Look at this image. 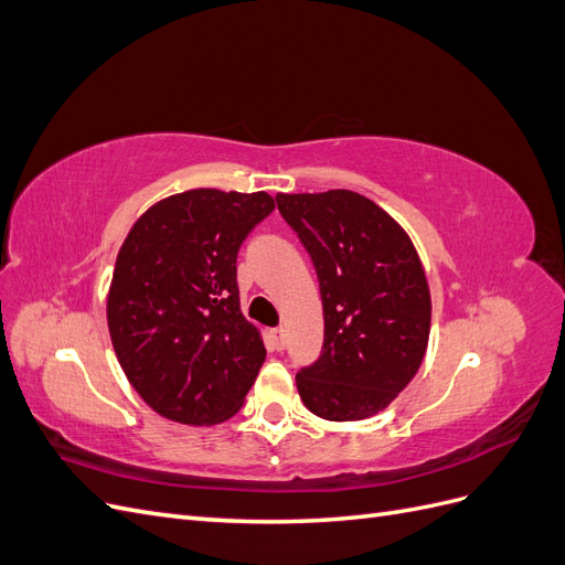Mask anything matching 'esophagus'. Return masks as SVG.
<instances>
[{
  "mask_svg": "<svg viewBox=\"0 0 565 565\" xmlns=\"http://www.w3.org/2000/svg\"><path fill=\"white\" fill-rule=\"evenodd\" d=\"M285 344H287V339H285V330H280V328L270 330V347L276 349V351H282V349H285Z\"/></svg>",
  "mask_w": 565,
  "mask_h": 565,
  "instance_id": "esophagus-1",
  "label": "esophagus"
}]
</instances>
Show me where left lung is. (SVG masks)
<instances>
[{
  "instance_id": "obj_1",
  "label": "left lung",
  "mask_w": 565,
  "mask_h": 565,
  "mask_svg": "<svg viewBox=\"0 0 565 565\" xmlns=\"http://www.w3.org/2000/svg\"><path fill=\"white\" fill-rule=\"evenodd\" d=\"M278 210L318 273L324 341L297 388L313 415L358 422L386 409L417 374L431 330V292L405 228L370 198L278 193Z\"/></svg>"
}]
</instances>
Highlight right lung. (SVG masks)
<instances>
[{
    "label": "right lung",
    "mask_w": 565,
    "mask_h": 565,
    "mask_svg": "<svg viewBox=\"0 0 565 565\" xmlns=\"http://www.w3.org/2000/svg\"><path fill=\"white\" fill-rule=\"evenodd\" d=\"M276 202L195 188L148 207L117 252L108 330L129 384L164 419L214 426L243 407L266 349L243 316L237 249Z\"/></svg>",
    "instance_id": "1"
}]
</instances>
